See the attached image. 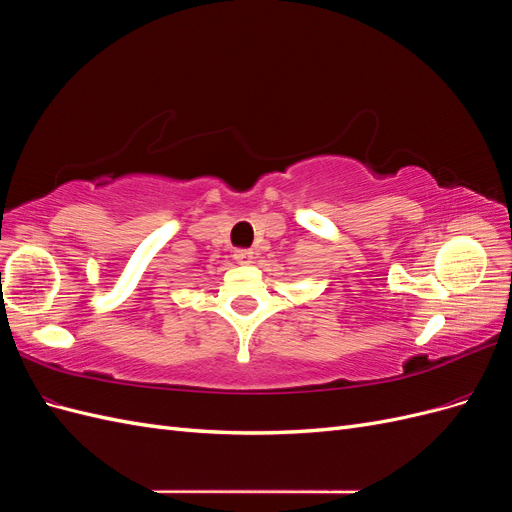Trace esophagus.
Masks as SVG:
<instances>
[{"label": "esophagus", "mask_w": 512, "mask_h": 512, "mask_svg": "<svg viewBox=\"0 0 512 512\" xmlns=\"http://www.w3.org/2000/svg\"><path fill=\"white\" fill-rule=\"evenodd\" d=\"M252 256H254L252 250H237V252H235V260L241 262V265H250Z\"/></svg>", "instance_id": "34e87169"}]
</instances>
